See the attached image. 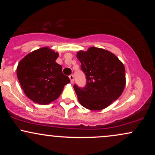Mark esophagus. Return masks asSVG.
Listing matches in <instances>:
<instances>
[{
    "label": "esophagus",
    "mask_w": 155,
    "mask_h": 155,
    "mask_svg": "<svg viewBox=\"0 0 155 155\" xmlns=\"http://www.w3.org/2000/svg\"><path fill=\"white\" fill-rule=\"evenodd\" d=\"M69 79L71 80V83H74V75H70L69 76Z\"/></svg>",
    "instance_id": "1"
}]
</instances>
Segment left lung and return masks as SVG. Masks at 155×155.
Segmentation results:
<instances>
[{
    "instance_id": "8db88e82",
    "label": "left lung",
    "mask_w": 155,
    "mask_h": 155,
    "mask_svg": "<svg viewBox=\"0 0 155 155\" xmlns=\"http://www.w3.org/2000/svg\"><path fill=\"white\" fill-rule=\"evenodd\" d=\"M76 57L87 79L84 87L74 86L80 104L92 111L104 109L123 92L126 82L123 63L113 53L97 47L79 51Z\"/></svg>"
}]
</instances>
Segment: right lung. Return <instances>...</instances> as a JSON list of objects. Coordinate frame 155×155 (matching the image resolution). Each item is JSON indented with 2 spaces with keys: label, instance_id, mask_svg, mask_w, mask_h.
<instances>
[{
  "label": "right lung",
  "instance_id": "1",
  "mask_svg": "<svg viewBox=\"0 0 155 155\" xmlns=\"http://www.w3.org/2000/svg\"><path fill=\"white\" fill-rule=\"evenodd\" d=\"M49 47H42L20 60L17 76L27 97L38 104H49L59 97L64 86L70 82L55 62L58 57Z\"/></svg>",
  "mask_w": 155,
  "mask_h": 155
}]
</instances>
